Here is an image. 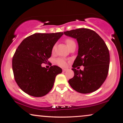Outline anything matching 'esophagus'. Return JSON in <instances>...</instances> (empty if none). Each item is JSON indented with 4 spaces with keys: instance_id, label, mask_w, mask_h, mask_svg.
Wrapping results in <instances>:
<instances>
[{
    "instance_id": "obj_1",
    "label": "esophagus",
    "mask_w": 123,
    "mask_h": 123,
    "mask_svg": "<svg viewBox=\"0 0 123 123\" xmlns=\"http://www.w3.org/2000/svg\"><path fill=\"white\" fill-rule=\"evenodd\" d=\"M68 70V69H66V68H63V69H62V71L63 72H65L67 71Z\"/></svg>"
}]
</instances>
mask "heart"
Here are the masks:
<instances>
[{"label":"heart","mask_w":123,"mask_h":123,"mask_svg":"<svg viewBox=\"0 0 123 123\" xmlns=\"http://www.w3.org/2000/svg\"><path fill=\"white\" fill-rule=\"evenodd\" d=\"M73 43H74V42L73 40H72V39H69L66 40V44L68 45V46H69V45H70L71 44H72ZM55 48V45L53 47V50H54ZM56 62H57V63L58 65H60V66H62V67L66 66V65H67V62H66V60H65V59L63 58H58L57 61H56Z\"/></svg>","instance_id":"heart-1"}]
</instances>
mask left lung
I'll return each mask as SVG.
<instances>
[{"mask_svg": "<svg viewBox=\"0 0 123 123\" xmlns=\"http://www.w3.org/2000/svg\"><path fill=\"white\" fill-rule=\"evenodd\" d=\"M63 33L76 39L79 45L72 69L74 77L68 81L70 86L82 94L94 92L102 86L108 76L110 63L108 47L99 35L91 29L79 28ZM81 66H85L83 71L75 69Z\"/></svg>", "mask_w": 123, "mask_h": 123, "instance_id": "8db88e82", "label": "left lung"}]
</instances>
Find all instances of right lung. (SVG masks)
I'll list each match as a JSON object with an SVG mask.
<instances>
[{
    "instance_id": "add662e5",
    "label": "right lung",
    "mask_w": 123,
    "mask_h": 123,
    "mask_svg": "<svg viewBox=\"0 0 123 123\" xmlns=\"http://www.w3.org/2000/svg\"><path fill=\"white\" fill-rule=\"evenodd\" d=\"M63 32L35 33L22 40L12 60V68L17 84L29 95L40 97L48 94L62 69L56 65L49 69L42 67L51 56L52 50Z\"/></svg>"
}]
</instances>
